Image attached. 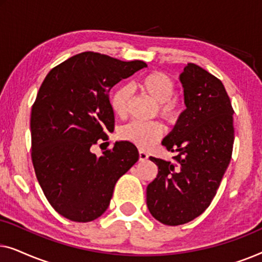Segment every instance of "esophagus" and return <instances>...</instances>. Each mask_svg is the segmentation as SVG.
I'll use <instances>...</instances> for the list:
<instances>
[{
    "instance_id": "1",
    "label": "esophagus",
    "mask_w": 262,
    "mask_h": 262,
    "mask_svg": "<svg viewBox=\"0 0 262 262\" xmlns=\"http://www.w3.org/2000/svg\"><path fill=\"white\" fill-rule=\"evenodd\" d=\"M138 154H139V161H145V160H148L149 155H148V152L144 151V150H139Z\"/></svg>"
}]
</instances>
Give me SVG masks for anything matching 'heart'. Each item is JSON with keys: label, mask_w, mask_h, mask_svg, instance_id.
Instances as JSON below:
<instances>
[{"label": "heart", "mask_w": 262, "mask_h": 262, "mask_svg": "<svg viewBox=\"0 0 262 262\" xmlns=\"http://www.w3.org/2000/svg\"><path fill=\"white\" fill-rule=\"evenodd\" d=\"M139 87L154 101L159 103V111L168 120H175L180 113V103L173 98L174 81L163 73H151L139 81ZM131 102V89L127 85H119L111 96V106L118 117L127 114ZM163 135V125L160 121H131L120 131L124 141L134 143L139 148L148 149L155 145Z\"/></svg>", "instance_id": "heart-1"}]
</instances>
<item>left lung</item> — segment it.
<instances>
[{"label": "left lung", "instance_id": "8db88e82", "mask_svg": "<svg viewBox=\"0 0 262 262\" xmlns=\"http://www.w3.org/2000/svg\"><path fill=\"white\" fill-rule=\"evenodd\" d=\"M179 80L186 110L162 141L167 150L178 152L177 163L150 157L159 173L146 187L150 213L166 225L188 223L209 207L234 144V110L223 83L193 63Z\"/></svg>", "mask_w": 262, "mask_h": 262}]
</instances>
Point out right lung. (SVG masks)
Here are the masks:
<instances>
[{"mask_svg":"<svg viewBox=\"0 0 262 262\" xmlns=\"http://www.w3.org/2000/svg\"><path fill=\"white\" fill-rule=\"evenodd\" d=\"M145 67L88 51L53 68L41 83L31 113L32 162L46 199L68 220L101 216L118 179L138 161L130 142H116L100 157L91 148L114 128L111 89Z\"/></svg>","mask_w":262,"mask_h":262,"instance_id":"obj_1","label":"right lung"}]
</instances>
